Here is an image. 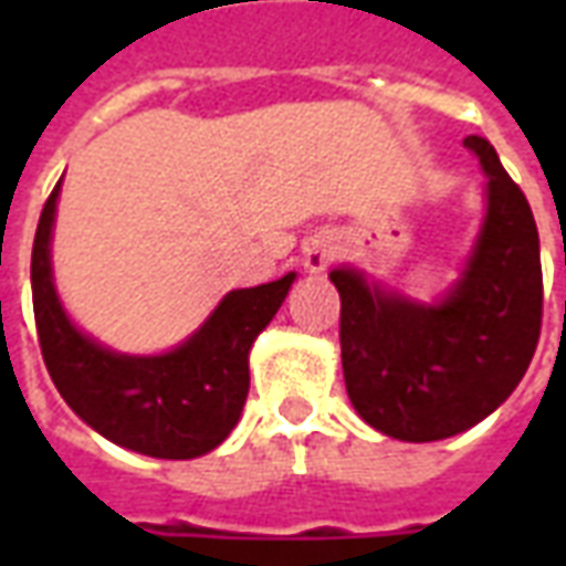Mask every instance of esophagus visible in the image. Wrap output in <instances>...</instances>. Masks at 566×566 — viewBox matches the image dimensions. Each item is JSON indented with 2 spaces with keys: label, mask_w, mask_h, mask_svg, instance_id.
I'll list each match as a JSON object with an SVG mask.
<instances>
[{
  "label": "esophagus",
  "mask_w": 566,
  "mask_h": 566,
  "mask_svg": "<svg viewBox=\"0 0 566 566\" xmlns=\"http://www.w3.org/2000/svg\"><path fill=\"white\" fill-rule=\"evenodd\" d=\"M336 251L339 248L331 235H312L303 242V266H306V272H324L327 263L336 258Z\"/></svg>",
  "instance_id": "34e87169"
}]
</instances>
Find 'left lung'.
<instances>
[{
	"mask_svg": "<svg viewBox=\"0 0 566 566\" xmlns=\"http://www.w3.org/2000/svg\"><path fill=\"white\" fill-rule=\"evenodd\" d=\"M485 218L458 282L433 303L336 266L348 400L369 427L403 442L449 439L510 397L531 367L543 321L539 235L527 199L482 136Z\"/></svg>",
	"mask_w": 566,
	"mask_h": 566,
	"instance_id": "8db88e82",
	"label": "left lung"
}]
</instances>
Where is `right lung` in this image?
Instances as JSON below:
<instances>
[{
  "mask_svg": "<svg viewBox=\"0 0 566 566\" xmlns=\"http://www.w3.org/2000/svg\"><path fill=\"white\" fill-rule=\"evenodd\" d=\"M48 197L32 242V308L44 367L69 409L115 446L190 461L218 449L248 397V355L282 308L296 272L223 296L185 343L163 355H124L78 331L60 303L51 263L56 199Z\"/></svg>",
  "mask_w": 566,
  "mask_h": 566,
  "instance_id": "add662e5",
  "label": "right lung"
}]
</instances>
